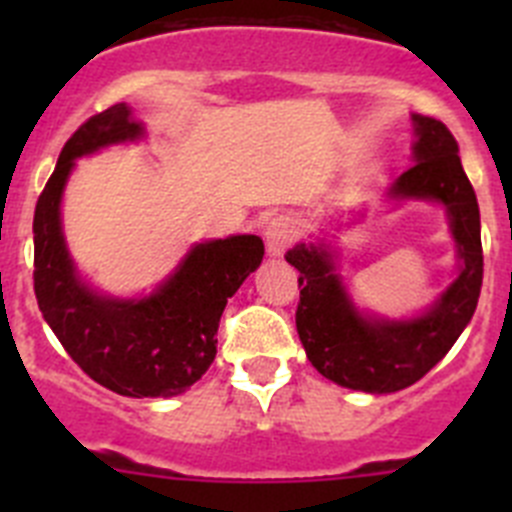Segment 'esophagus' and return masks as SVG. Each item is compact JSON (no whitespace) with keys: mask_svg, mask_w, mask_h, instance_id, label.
Masks as SVG:
<instances>
[{"mask_svg":"<svg viewBox=\"0 0 512 512\" xmlns=\"http://www.w3.org/2000/svg\"><path fill=\"white\" fill-rule=\"evenodd\" d=\"M297 233H300L297 220H292L289 215L274 217V220L266 225V248H269L271 256H282V253L297 241Z\"/></svg>","mask_w":512,"mask_h":512,"instance_id":"esophagus-1","label":"esophagus"}]
</instances>
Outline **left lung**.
<instances>
[{
	"mask_svg": "<svg viewBox=\"0 0 512 512\" xmlns=\"http://www.w3.org/2000/svg\"><path fill=\"white\" fill-rule=\"evenodd\" d=\"M413 125L415 164L392 184L390 197L446 207L461 264L454 284L418 318H369L348 297L325 243H297L284 256L300 271L295 320L310 364L330 382L372 395L405 390L431 372L472 320L482 289L479 205L456 138L433 117L413 115Z\"/></svg>",
	"mask_w": 512,
	"mask_h": 512,
	"instance_id": "1",
	"label": "left lung"
}]
</instances>
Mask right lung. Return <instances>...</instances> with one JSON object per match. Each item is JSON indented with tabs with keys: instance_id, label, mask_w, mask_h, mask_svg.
Returning a JSON list of instances; mask_svg holds the SVG:
<instances>
[{
	"instance_id": "add662e5",
	"label": "right lung",
	"mask_w": 512,
	"mask_h": 512,
	"mask_svg": "<svg viewBox=\"0 0 512 512\" xmlns=\"http://www.w3.org/2000/svg\"><path fill=\"white\" fill-rule=\"evenodd\" d=\"M128 104L89 117L63 146L35 205V297L66 354L107 390L125 397H174L210 369L228 297L264 259L259 235L197 243L161 287L115 300L81 282L61 230V194L74 161L112 143L138 140Z\"/></svg>"
}]
</instances>
